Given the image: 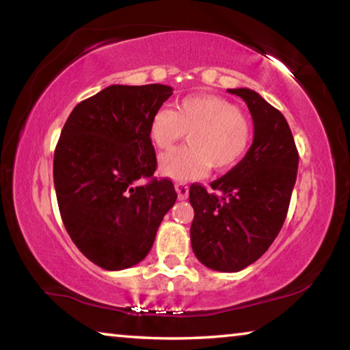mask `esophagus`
<instances>
[{
  "mask_svg": "<svg viewBox=\"0 0 350 350\" xmlns=\"http://www.w3.org/2000/svg\"><path fill=\"white\" fill-rule=\"evenodd\" d=\"M174 188H176V191H177V196H179V199H180V200H183V199H187V198H188V191H189V188H188L187 183H182V182H179V183H176Z\"/></svg>",
  "mask_w": 350,
  "mask_h": 350,
  "instance_id": "1",
  "label": "esophagus"
}]
</instances>
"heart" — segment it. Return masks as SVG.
Returning a JSON list of instances; mask_svg holds the SVG:
<instances>
[{
  "label": "heart",
  "instance_id": "b5f03b06",
  "mask_svg": "<svg viewBox=\"0 0 350 350\" xmlns=\"http://www.w3.org/2000/svg\"><path fill=\"white\" fill-rule=\"evenodd\" d=\"M188 133L189 146L165 154L161 173L173 180L204 177L210 167L227 171L238 163L252 142V125L228 100L199 94L182 98L176 111L162 108L152 116L150 137L159 150H171Z\"/></svg>",
  "mask_w": 350,
  "mask_h": 350
}]
</instances>
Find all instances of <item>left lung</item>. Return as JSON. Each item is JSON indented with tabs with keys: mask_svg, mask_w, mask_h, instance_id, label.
<instances>
[{
	"mask_svg": "<svg viewBox=\"0 0 350 350\" xmlns=\"http://www.w3.org/2000/svg\"><path fill=\"white\" fill-rule=\"evenodd\" d=\"M239 96L253 118V144L227 174L189 187L194 219L191 247L205 267L239 271L267 252L286 221L298 173V151L280 111L248 88L227 90Z\"/></svg>",
	"mask_w": 350,
	"mask_h": 350,
	"instance_id": "1",
	"label": "left lung"
}]
</instances>
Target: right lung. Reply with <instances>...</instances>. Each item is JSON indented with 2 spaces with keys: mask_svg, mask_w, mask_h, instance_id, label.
I'll use <instances>...</instances> for the list:
<instances>
[{
  "mask_svg": "<svg viewBox=\"0 0 350 350\" xmlns=\"http://www.w3.org/2000/svg\"><path fill=\"white\" fill-rule=\"evenodd\" d=\"M173 96L167 85H111L70 112L54 154V185L64 228L98 267L139 264L174 205L173 182L157 168L152 116ZM139 178H150L140 186Z\"/></svg>",
  "mask_w": 350,
  "mask_h": 350,
  "instance_id": "right-lung-1",
  "label": "right lung"
}]
</instances>
